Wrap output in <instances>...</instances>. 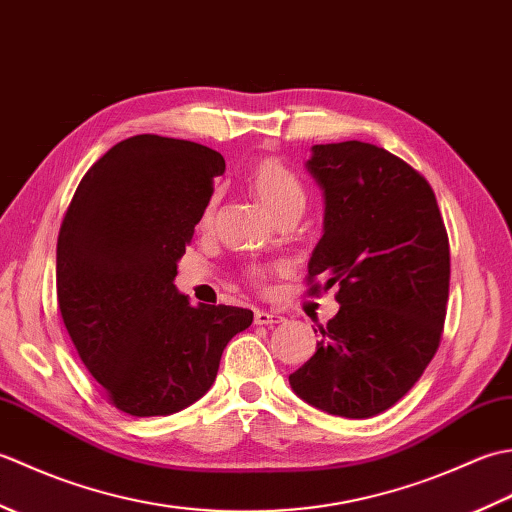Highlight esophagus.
<instances>
[{
	"instance_id": "esophagus-1",
	"label": "esophagus",
	"mask_w": 512,
	"mask_h": 512,
	"mask_svg": "<svg viewBox=\"0 0 512 512\" xmlns=\"http://www.w3.org/2000/svg\"><path fill=\"white\" fill-rule=\"evenodd\" d=\"M286 319L281 317L277 312H266V310H255V323L257 325H279L284 323Z\"/></svg>"
}]
</instances>
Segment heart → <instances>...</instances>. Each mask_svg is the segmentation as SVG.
I'll return each mask as SVG.
<instances>
[{"mask_svg":"<svg viewBox=\"0 0 512 512\" xmlns=\"http://www.w3.org/2000/svg\"><path fill=\"white\" fill-rule=\"evenodd\" d=\"M248 184L257 195V200L266 206V211L273 217L292 209L301 211L303 204H306V189H303L299 176L279 158L257 160L248 173ZM209 217L211 209L206 211L204 220H209ZM248 277L255 284L264 279L262 270H250Z\"/></svg>","mask_w":512,"mask_h":512,"instance_id":"obj_1","label":"heart"}]
</instances>
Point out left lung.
<instances>
[{
	"mask_svg": "<svg viewBox=\"0 0 512 512\" xmlns=\"http://www.w3.org/2000/svg\"><path fill=\"white\" fill-rule=\"evenodd\" d=\"M306 169L325 195L308 295L334 288L341 308L319 325L317 352L290 374V387L332 416L372 418L418 383L440 347L447 228L429 182L383 147L314 145Z\"/></svg>",
	"mask_w": 512,
	"mask_h": 512,
	"instance_id": "obj_1",
	"label": "left lung"
}]
</instances>
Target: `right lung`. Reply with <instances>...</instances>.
Instances as JSON below:
<instances>
[{"label": "right lung", "mask_w": 512, "mask_h": 512, "mask_svg": "<svg viewBox=\"0 0 512 512\" xmlns=\"http://www.w3.org/2000/svg\"><path fill=\"white\" fill-rule=\"evenodd\" d=\"M226 169L222 154L156 134L114 145L85 173L57 242V299L107 400L169 416L211 389L226 343L253 323L235 306H191L178 259Z\"/></svg>", "instance_id": "1"}]
</instances>
